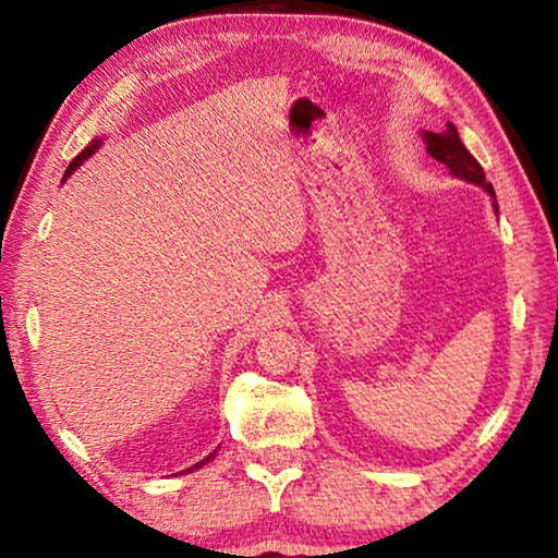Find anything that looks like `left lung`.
<instances>
[{"instance_id": "8db88e82", "label": "left lung", "mask_w": 558, "mask_h": 558, "mask_svg": "<svg viewBox=\"0 0 558 558\" xmlns=\"http://www.w3.org/2000/svg\"><path fill=\"white\" fill-rule=\"evenodd\" d=\"M426 143H428V155L433 159H438L440 165H446L452 174L465 179V182L485 186L487 194L495 196V189L485 179L483 167H480L477 159L468 153L465 145L460 143L456 125H450L448 122V130L438 132V135L436 132H426ZM495 209H497V202H495Z\"/></svg>"}]
</instances>
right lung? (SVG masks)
I'll list each match as a JSON object with an SVG mask.
<instances>
[{
	"mask_svg": "<svg viewBox=\"0 0 558 558\" xmlns=\"http://www.w3.org/2000/svg\"><path fill=\"white\" fill-rule=\"evenodd\" d=\"M96 149H98V143H93L90 147H86V149H83V153H81L78 157H75V159H73V162L69 165V169H65V177H69V174L73 172V169H75V167H78V165L83 162V159H86V157H90L93 153H96ZM214 456H216V450L211 452V456H206V458H204L202 462H196V465H194V468H202V465H206V462H209V460H211ZM194 468H189V470H194ZM189 470H186V472H189Z\"/></svg>",
	"mask_w": 558,
	"mask_h": 558,
	"instance_id": "1",
	"label": "right lung"
}]
</instances>
